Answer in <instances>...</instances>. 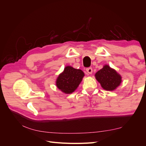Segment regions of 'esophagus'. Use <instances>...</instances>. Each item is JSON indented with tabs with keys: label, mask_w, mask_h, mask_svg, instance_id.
I'll use <instances>...</instances> for the list:
<instances>
[{
	"label": "esophagus",
	"mask_w": 146,
	"mask_h": 146,
	"mask_svg": "<svg viewBox=\"0 0 146 146\" xmlns=\"http://www.w3.org/2000/svg\"><path fill=\"white\" fill-rule=\"evenodd\" d=\"M86 71H87V72L88 73V74H91L92 73V68H86Z\"/></svg>",
	"instance_id": "1"
}]
</instances>
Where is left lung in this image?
Listing matches in <instances>:
<instances>
[{
    "instance_id": "left-lung-1",
    "label": "left lung",
    "mask_w": 146,
    "mask_h": 146,
    "mask_svg": "<svg viewBox=\"0 0 146 146\" xmlns=\"http://www.w3.org/2000/svg\"><path fill=\"white\" fill-rule=\"evenodd\" d=\"M96 78L104 90L113 91L120 85L121 77L115 70L108 65H105L95 75Z\"/></svg>"
}]
</instances>
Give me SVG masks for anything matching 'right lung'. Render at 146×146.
I'll use <instances>...</instances> for the list:
<instances>
[{
  "mask_svg": "<svg viewBox=\"0 0 146 146\" xmlns=\"http://www.w3.org/2000/svg\"><path fill=\"white\" fill-rule=\"evenodd\" d=\"M84 73L80 69L66 66L56 80V86L66 94H70L77 89L82 80Z\"/></svg>",
  "mask_w": 146,
  "mask_h": 146,
  "instance_id": "obj_1",
  "label": "right lung"
}]
</instances>
